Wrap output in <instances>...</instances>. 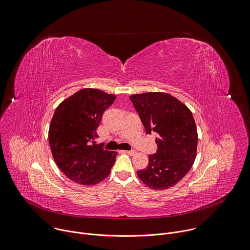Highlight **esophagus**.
<instances>
[{
    "label": "esophagus",
    "mask_w": 250,
    "mask_h": 250,
    "mask_svg": "<svg viewBox=\"0 0 250 250\" xmlns=\"http://www.w3.org/2000/svg\"><path fill=\"white\" fill-rule=\"evenodd\" d=\"M122 152L127 153V154H130V155H134V154L137 153L136 150H122Z\"/></svg>",
    "instance_id": "34e87169"
}]
</instances>
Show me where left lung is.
Returning a JSON list of instances; mask_svg holds the SVG:
<instances>
[{
  "mask_svg": "<svg viewBox=\"0 0 250 250\" xmlns=\"http://www.w3.org/2000/svg\"><path fill=\"white\" fill-rule=\"evenodd\" d=\"M146 134L158 137L156 153L148 156V165L137 172L153 189L175 186L191 168L196 156L197 132L191 111L166 93H145L130 97Z\"/></svg>",
  "mask_w": 250,
  "mask_h": 250,
  "instance_id": "left-lung-1",
  "label": "left lung"
}]
</instances>
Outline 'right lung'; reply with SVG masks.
<instances>
[{"label": "right lung", "mask_w": 250, "mask_h": 250, "mask_svg": "<svg viewBox=\"0 0 250 250\" xmlns=\"http://www.w3.org/2000/svg\"><path fill=\"white\" fill-rule=\"evenodd\" d=\"M115 96L98 89H82L56 109L49 130L53 157L71 181L92 186L105 179L115 162L116 151L97 145V128Z\"/></svg>", "instance_id": "add662e5"}]
</instances>
